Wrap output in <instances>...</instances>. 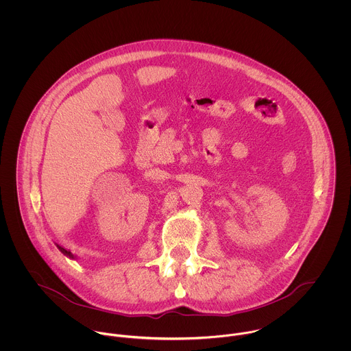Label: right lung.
<instances>
[{
	"instance_id": "right-lung-1",
	"label": "right lung",
	"mask_w": 351,
	"mask_h": 351,
	"mask_svg": "<svg viewBox=\"0 0 351 351\" xmlns=\"http://www.w3.org/2000/svg\"><path fill=\"white\" fill-rule=\"evenodd\" d=\"M58 249L62 251V252H63L66 256H69V258H71V259H75V256H74V255H73L70 251L64 250V249H62V247H59V246H58Z\"/></svg>"
}]
</instances>
